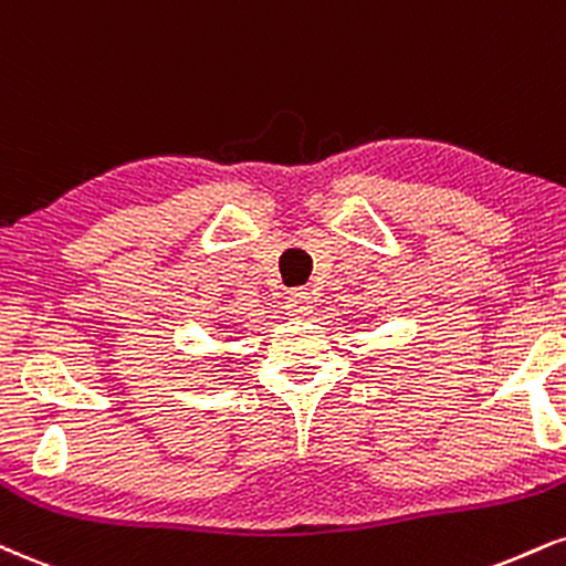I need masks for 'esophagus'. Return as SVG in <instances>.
Returning a JSON list of instances; mask_svg holds the SVG:
<instances>
[{
	"label": "esophagus",
	"mask_w": 566,
	"mask_h": 566,
	"mask_svg": "<svg viewBox=\"0 0 566 566\" xmlns=\"http://www.w3.org/2000/svg\"><path fill=\"white\" fill-rule=\"evenodd\" d=\"M287 311L292 313V316H297V318L308 316V313L313 311V297H311V292H305V290H292L290 297H287Z\"/></svg>",
	"instance_id": "esophagus-1"
}]
</instances>
